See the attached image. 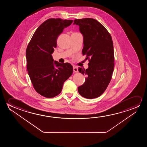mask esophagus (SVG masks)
Returning <instances> with one entry per match:
<instances>
[{"label": "esophagus", "mask_w": 147, "mask_h": 147, "mask_svg": "<svg viewBox=\"0 0 147 147\" xmlns=\"http://www.w3.org/2000/svg\"><path fill=\"white\" fill-rule=\"evenodd\" d=\"M73 71H74V72H78V68L76 67H73Z\"/></svg>", "instance_id": "esophagus-1"}]
</instances>
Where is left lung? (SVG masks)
<instances>
[{
	"mask_svg": "<svg viewBox=\"0 0 147 147\" xmlns=\"http://www.w3.org/2000/svg\"><path fill=\"white\" fill-rule=\"evenodd\" d=\"M73 24L79 26L83 35V55H86L87 59L90 58L88 68L78 69L86 77L78 91L86 98H97L106 90L114 69L112 38L105 26L93 18L75 20Z\"/></svg>",
	"mask_w": 147,
	"mask_h": 147,
	"instance_id": "1",
	"label": "left lung"
}]
</instances>
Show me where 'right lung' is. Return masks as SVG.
I'll return each mask as SVG.
<instances>
[{
    "instance_id": "right-lung-1",
    "label": "right lung",
    "mask_w": 147,
    "mask_h": 147,
    "mask_svg": "<svg viewBox=\"0 0 147 147\" xmlns=\"http://www.w3.org/2000/svg\"><path fill=\"white\" fill-rule=\"evenodd\" d=\"M72 22L60 18L47 20L36 29L27 47L28 75L35 90L47 98L59 94L65 81L72 74L70 64L54 62L52 55L59 36Z\"/></svg>"
}]
</instances>
